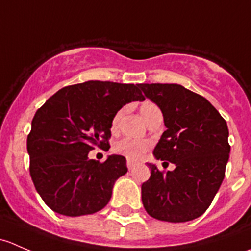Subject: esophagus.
Listing matches in <instances>:
<instances>
[{"label":"esophagus","mask_w":251,"mask_h":251,"mask_svg":"<svg viewBox=\"0 0 251 251\" xmlns=\"http://www.w3.org/2000/svg\"><path fill=\"white\" fill-rule=\"evenodd\" d=\"M135 165H136V164L133 163V161L127 160V168H128V170H132V169L135 168Z\"/></svg>","instance_id":"esophagus-1"}]
</instances>
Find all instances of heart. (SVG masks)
I'll use <instances>...</instances> for the list:
<instances>
[{"mask_svg":"<svg viewBox=\"0 0 251 251\" xmlns=\"http://www.w3.org/2000/svg\"><path fill=\"white\" fill-rule=\"evenodd\" d=\"M125 109H120L118 113L114 115L113 120H111L110 128L111 131H116L119 127V124H120L121 116H123ZM141 115L143 116L144 121L147 124L151 120L155 115L160 113V109L158 108V105L154 104L153 102H143L140 107ZM151 148V143L148 141H140V140H132V138H123V140L118 141L114 144L113 149L116 154H120V155L125 156L126 159L131 161L140 160L142 156L147 153Z\"/></svg>","mask_w":251,"mask_h":251,"instance_id":"obj_1","label":"heart"}]
</instances>
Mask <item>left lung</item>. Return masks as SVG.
Wrapping results in <instances>:
<instances>
[{
	"label": "left lung",
	"instance_id": "8db88e82",
	"mask_svg": "<svg viewBox=\"0 0 251 251\" xmlns=\"http://www.w3.org/2000/svg\"><path fill=\"white\" fill-rule=\"evenodd\" d=\"M147 98L160 108L166 130L154 148L158 160L175 164L142 184V203L151 217L186 222L206 211L225 178L231 147L228 127L214 105L177 83H141Z\"/></svg>",
	"mask_w": 251,
	"mask_h": 251
}]
</instances>
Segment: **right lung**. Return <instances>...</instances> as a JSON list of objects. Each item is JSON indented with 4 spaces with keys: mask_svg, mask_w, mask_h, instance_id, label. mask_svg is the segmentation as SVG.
I'll list each match as a JSON object with an SVG mask.
<instances>
[{
    "mask_svg": "<svg viewBox=\"0 0 251 251\" xmlns=\"http://www.w3.org/2000/svg\"><path fill=\"white\" fill-rule=\"evenodd\" d=\"M140 85L86 81L63 87L35 114L27 136L30 175L37 193L65 216L95 214L109 203L116 179L127 173L123 155L104 163L88 158L95 146L109 148L114 115L144 100Z\"/></svg>",
    "mask_w": 251,
    "mask_h": 251,
    "instance_id": "right-lung-1",
    "label": "right lung"
}]
</instances>
